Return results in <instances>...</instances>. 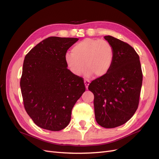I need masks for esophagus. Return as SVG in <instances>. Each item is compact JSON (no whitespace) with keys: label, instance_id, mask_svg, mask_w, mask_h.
<instances>
[{"label":"esophagus","instance_id":"obj_1","mask_svg":"<svg viewBox=\"0 0 159 159\" xmlns=\"http://www.w3.org/2000/svg\"><path fill=\"white\" fill-rule=\"evenodd\" d=\"M84 84H85L86 89H88V85L90 84V81L89 80H84Z\"/></svg>","mask_w":159,"mask_h":159}]
</instances>
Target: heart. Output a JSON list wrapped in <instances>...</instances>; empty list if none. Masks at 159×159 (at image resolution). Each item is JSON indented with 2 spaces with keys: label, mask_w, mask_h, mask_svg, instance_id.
<instances>
[{
  "label": "heart",
  "mask_w": 159,
  "mask_h": 159,
  "mask_svg": "<svg viewBox=\"0 0 159 159\" xmlns=\"http://www.w3.org/2000/svg\"><path fill=\"white\" fill-rule=\"evenodd\" d=\"M113 60V48L103 40L85 38L77 43L65 56V61L72 74L81 76L88 70L87 75L102 78L109 73Z\"/></svg>",
  "instance_id": "heart-1"
}]
</instances>
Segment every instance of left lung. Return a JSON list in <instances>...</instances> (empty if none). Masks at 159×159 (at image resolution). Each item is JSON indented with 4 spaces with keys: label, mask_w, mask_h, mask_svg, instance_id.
Returning <instances> with one entry per match:
<instances>
[{
    "label": "left lung",
    "mask_w": 159,
    "mask_h": 159,
    "mask_svg": "<svg viewBox=\"0 0 159 159\" xmlns=\"http://www.w3.org/2000/svg\"><path fill=\"white\" fill-rule=\"evenodd\" d=\"M104 38L113 48V60L107 74L91 81L97 123L115 128L127 122L138 108L143 82L139 56L132 46L111 36Z\"/></svg>",
    "instance_id": "obj_1"
}]
</instances>
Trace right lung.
Returning a JSON list of instances; mask_svg holds the SVG:
<instances>
[{"mask_svg":"<svg viewBox=\"0 0 159 159\" xmlns=\"http://www.w3.org/2000/svg\"><path fill=\"white\" fill-rule=\"evenodd\" d=\"M79 39L51 36L24 60L20 88L26 113L36 125L58 131L68 125L71 110L85 91L84 80L67 68L66 52Z\"/></svg>","mask_w":159,"mask_h":159,"instance_id":"right-lung-1","label":"right lung"}]
</instances>
